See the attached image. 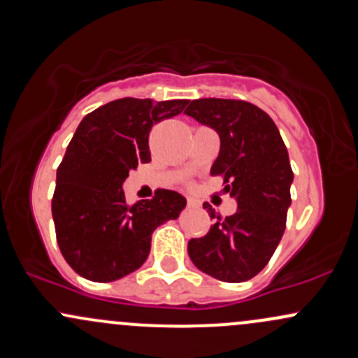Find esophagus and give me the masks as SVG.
<instances>
[{
	"label": "esophagus",
	"mask_w": 358,
	"mask_h": 358,
	"mask_svg": "<svg viewBox=\"0 0 358 358\" xmlns=\"http://www.w3.org/2000/svg\"><path fill=\"white\" fill-rule=\"evenodd\" d=\"M187 204H189V208H199V201H195L192 197L187 199Z\"/></svg>",
	"instance_id": "esophagus-1"
}]
</instances>
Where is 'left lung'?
Returning a JSON list of instances; mask_svg holds the SVG:
<instances>
[{
  "label": "left lung",
  "mask_w": 358,
  "mask_h": 358,
  "mask_svg": "<svg viewBox=\"0 0 358 358\" xmlns=\"http://www.w3.org/2000/svg\"><path fill=\"white\" fill-rule=\"evenodd\" d=\"M185 115L217 131L220 154L210 175L224 176L236 213L223 220L209 204V233L189 242L195 268L227 283L261 273L287 227L293 171L280 130L261 108L235 99H195Z\"/></svg>",
  "instance_id": "left-lung-1"
}]
</instances>
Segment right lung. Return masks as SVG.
<instances>
[{"mask_svg": "<svg viewBox=\"0 0 358 358\" xmlns=\"http://www.w3.org/2000/svg\"><path fill=\"white\" fill-rule=\"evenodd\" d=\"M187 99H123L97 108L78 125L56 171L51 210L59 250L85 280L108 283L141 268L159 224L176 220L187 199L156 190L150 201L129 206L123 182L149 163L154 123L180 115Z\"/></svg>", "mask_w": 358, "mask_h": 358, "instance_id": "right-lung-1", "label": "right lung"}]
</instances>
